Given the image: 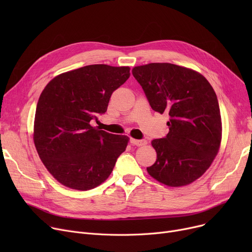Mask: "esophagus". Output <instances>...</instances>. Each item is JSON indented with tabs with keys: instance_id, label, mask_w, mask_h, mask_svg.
I'll return each instance as SVG.
<instances>
[{
	"instance_id": "1",
	"label": "esophagus",
	"mask_w": 252,
	"mask_h": 252,
	"mask_svg": "<svg viewBox=\"0 0 252 252\" xmlns=\"http://www.w3.org/2000/svg\"><path fill=\"white\" fill-rule=\"evenodd\" d=\"M129 142L131 143V145H135V146H144V145L147 144L146 140H136V139H130Z\"/></svg>"
}]
</instances>
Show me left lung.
<instances>
[{"label":"left lung","mask_w":252,"mask_h":252,"mask_svg":"<svg viewBox=\"0 0 252 252\" xmlns=\"http://www.w3.org/2000/svg\"><path fill=\"white\" fill-rule=\"evenodd\" d=\"M154 111L169 115L168 134L152 141L157 158L147 167L151 177L170 187L200 178L214 161L221 140L219 101L207 79L171 63L134 67Z\"/></svg>","instance_id":"obj_1"}]
</instances>
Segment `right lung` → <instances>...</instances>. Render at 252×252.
<instances>
[{"mask_svg":"<svg viewBox=\"0 0 252 252\" xmlns=\"http://www.w3.org/2000/svg\"><path fill=\"white\" fill-rule=\"evenodd\" d=\"M129 77V67L105 64L84 66L62 73L39 96L33 140L39 158L64 186L87 191L109 177L126 136L91 126L107 111L112 93Z\"/></svg>","mask_w":252,"mask_h":252,"instance_id":"obj_1","label":"right lung"}]
</instances>
